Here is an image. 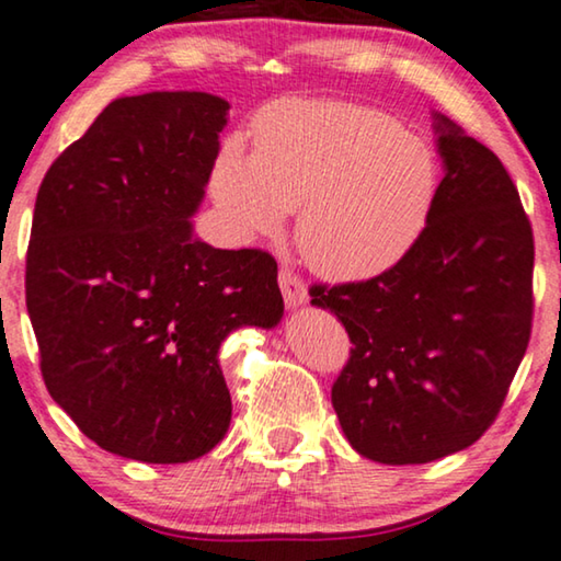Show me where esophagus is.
Instances as JSON below:
<instances>
[{
	"mask_svg": "<svg viewBox=\"0 0 561 561\" xmlns=\"http://www.w3.org/2000/svg\"><path fill=\"white\" fill-rule=\"evenodd\" d=\"M278 283H280V290H283V298H286V304L294 308L306 304L308 298V290L304 286V280H300V275L290 271V267H280L278 273Z\"/></svg>",
	"mask_w": 561,
	"mask_h": 561,
	"instance_id": "34e87169",
	"label": "esophagus"
}]
</instances>
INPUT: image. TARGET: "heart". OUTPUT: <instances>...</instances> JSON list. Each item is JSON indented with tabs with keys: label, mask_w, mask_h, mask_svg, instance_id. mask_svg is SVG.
Segmentation results:
<instances>
[{
	"label": "heart",
	"mask_w": 561,
	"mask_h": 561,
	"mask_svg": "<svg viewBox=\"0 0 561 561\" xmlns=\"http://www.w3.org/2000/svg\"><path fill=\"white\" fill-rule=\"evenodd\" d=\"M213 194L245 240L278 234L298 209L308 265L334 280H364L417 245L440 194V161L422 136L371 105L283 101L257 118L255 153L225 144Z\"/></svg>",
	"instance_id": "b5f03b06"
}]
</instances>
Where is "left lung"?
<instances>
[{"label": "left lung", "mask_w": 561, "mask_h": 561, "mask_svg": "<svg viewBox=\"0 0 561 561\" xmlns=\"http://www.w3.org/2000/svg\"><path fill=\"white\" fill-rule=\"evenodd\" d=\"M445 176L417 245L367 280L308 288L352 352L331 387L356 453L387 466L473 445L501 412L534 319V232L491 149L437 113Z\"/></svg>", "instance_id": "8db88e82"}]
</instances>
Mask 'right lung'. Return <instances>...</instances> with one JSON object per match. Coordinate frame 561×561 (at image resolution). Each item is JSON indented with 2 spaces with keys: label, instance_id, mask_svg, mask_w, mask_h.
<instances>
[{
  "label": "right lung",
  "instance_id": "1",
  "mask_svg": "<svg viewBox=\"0 0 561 561\" xmlns=\"http://www.w3.org/2000/svg\"><path fill=\"white\" fill-rule=\"evenodd\" d=\"M227 101L144 93L103 108L39 184L24 296L47 392L103 450L186 462L232 417L217 352L283 316L278 263L192 234Z\"/></svg>",
  "mask_w": 561,
  "mask_h": 561
}]
</instances>
